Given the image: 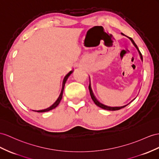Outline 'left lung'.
Masks as SVG:
<instances>
[{"mask_svg": "<svg viewBox=\"0 0 159 159\" xmlns=\"http://www.w3.org/2000/svg\"><path fill=\"white\" fill-rule=\"evenodd\" d=\"M121 34L123 35H125L124 34H123L122 33H121ZM125 36H126V35H125ZM126 37H128V36H126ZM128 38L130 40H131V42H132V43L134 44V46H135V47H136V48L137 50H138V52H139V54H140V58H141V60H142V54H141V52H140L139 49H138V46H137V45L135 43V42H134V40H133L131 38H129V37H128ZM89 92H90V95H91V99H92V100H93V101H94V103H95V105H97V106L99 107H101V108H102V109H106V110L116 111V110H119V109H120L124 108V107H125V106H127V105H128H128H124V106H121V107H109V106H107V105H105L102 104L101 103H100L99 101L95 98V97L94 94H93V91H92V89H91V84H90V83H89Z\"/></svg>", "mask_w": 159, "mask_h": 159, "instance_id": "left-lung-1", "label": "left lung"}]
</instances>
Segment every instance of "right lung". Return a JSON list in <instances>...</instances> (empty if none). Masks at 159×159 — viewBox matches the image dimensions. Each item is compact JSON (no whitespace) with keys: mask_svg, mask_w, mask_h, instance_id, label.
<instances>
[{"mask_svg":"<svg viewBox=\"0 0 159 159\" xmlns=\"http://www.w3.org/2000/svg\"><path fill=\"white\" fill-rule=\"evenodd\" d=\"M72 72H73V70H71L70 72L68 73V74L66 75V76L64 77V80H63V84H62V91H61V93H60V96H59V97H58V99L56 100V102H55L54 104H53V105H52V106H50V107H48V108H47V109H42V110H33V111H37V112H46V111H50V110H52V109H54V108H56L57 106H58V104H59V103H60V102L61 99H62V94H63V91H64V88L65 83H66V80H67L68 78V76H70V75L72 74Z\"/></svg>","mask_w":159,"mask_h":159,"instance_id":"add662e5","label":"right lung"}]
</instances>
